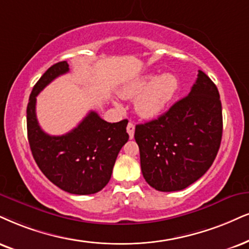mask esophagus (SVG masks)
<instances>
[{"instance_id": "34e87169", "label": "esophagus", "mask_w": 249, "mask_h": 249, "mask_svg": "<svg viewBox=\"0 0 249 249\" xmlns=\"http://www.w3.org/2000/svg\"><path fill=\"white\" fill-rule=\"evenodd\" d=\"M127 133L129 134V137L130 139H133L134 137V133H135V125L133 122H129L127 125Z\"/></svg>"}]
</instances>
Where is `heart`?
Returning <instances> with one entry per match:
<instances>
[{"label": "heart", "instance_id": "b5f03b06", "mask_svg": "<svg viewBox=\"0 0 249 249\" xmlns=\"http://www.w3.org/2000/svg\"><path fill=\"white\" fill-rule=\"evenodd\" d=\"M179 88V82L173 73H161L155 77L148 73L125 84L120 90V96L135 100L136 113L143 119H153L164 112Z\"/></svg>", "mask_w": 249, "mask_h": 249}]
</instances>
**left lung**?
<instances>
[{
	"label": "left lung",
	"mask_w": 249,
	"mask_h": 249,
	"mask_svg": "<svg viewBox=\"0 0 249 249\" xmlns=\"http://www.w3.org/2000/svg\"><path fill=\"white\" fill-rule=\"evenodd\" d=\"M222 134L218 89L198 70L188 96L158 119L135 128L144 179L159 192L187 188L213 165Z\"/></svg>",
	"instance_id": "1"
}]
</instances>
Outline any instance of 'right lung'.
I'll return each mask as SVG.
<instances>
[{
	"label": "right lung",
	"mask_w": 249,
	"mask_h": 249,
	"mask_svg": "<svg viewBox=\"0 0 249 249\" xmlns=\"http://www.w3.org/2000/svg\"><path fill=\"white\" fill-rule=\"evenodd\" d=\"M68 71L67 61L55 63L33 87L26 109L27 139L36 165L48 180L70 194L90 195L108 183L120 150L129 139L128 120L109 124L91 110L69 133L46 134L36 120V96Z\"/></svg>",
	"instance_id": "obj_1"
}]
</instances>
